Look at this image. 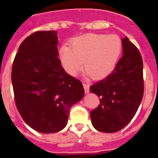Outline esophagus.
I'll list each match as a JSON object with an SVG mask.
<instances>
[{
    "label": "esophagus",
    "mask_w": 158,
    "mask_h": 158,
    "mask_svg": "<svg viewBox=\"0 0 158 158\" xmlns=\"http://www.w3.org/2000/svg\"><path fill=\"white\" fill-rule=\"evenodd\" d=\"M83 86H84V92H85V94H89V84L84 83V84H83Z\"/></svg>",
    "instance_id": "34e87169"
}]
</instances>
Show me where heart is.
<instances>
[{"mask_svg": "<svg viewBox=\"0 0 158 158\" xmlns=\"http://www.w3.org/2000/svg\"><path fill=\"white\" fill-rule=\"evenodd\" d=\"M122 49L119 36L87 33L71 39L69 46L62 45L58 55L62 67L70 76H76L84 61L85 74L101 79L114 70Z\"/></svg>", "mask_w": 158, "mask_h": 158, "instance_id": "1", "label": "heart"}]
</instances>
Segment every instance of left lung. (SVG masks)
Returning <instances> with one entry per match:
<instances>
[{"label": "left lung", "instance_id": "1", "mask_svg": "<svg viewBox=\"0 0 158 158\" xmlns=\"http://www.w3.org/2000/svg\"><path fill=\"white\" fill-rule=\"evenodd\" d=\"M123 56L111 74L90 86L100 97V104L90 113L98 131L115 133L135 116L143 96V60L138 48L127 37L122 39Z\"/></svg>", "mask_w": 158, "mask_h": 158}]
</instances>
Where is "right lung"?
Listing matches in <instances>:
<instances>
[{
    "instance_id": "obj_1",
    "label": "right lung",
    "mask_w": 158,
    "mask_h": 158,
    "mask_svg": "<svg viewBox=\"0 0 158 158\" xmlns=\"http://www.w3.org/2000/svg\"><path fill=\"white\" fill-rule=\"evenodd\" d=\"M56 31H38L21 43L12 65L16 107L28 126L43 134L67 125L69 110L83 98L79 79L64 71L58 58Z\"/></svg>"
}]
</instances>
